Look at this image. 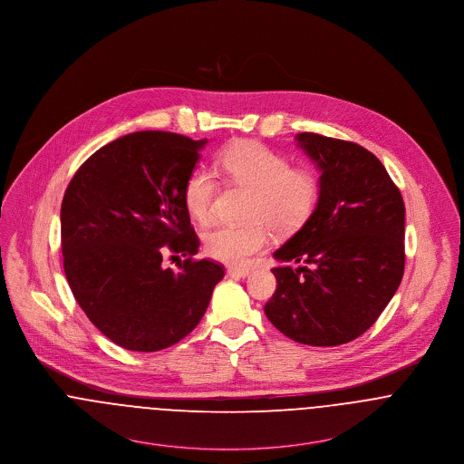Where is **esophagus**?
<instances>
[{
    "instance_id": "esophagus-1",
    "label": "esophagus",
    "mask_w": 464,
    "mask_h": 464,
    "mask_svg": "<svg viewBox=\"0 0 464 464\" xmlns=\"http://www.w3.org/2000/svg\"><path fill=\"white\" fill-rule=\"evenodd\" d=\"M227 275L233 276V278H246L250 275V270H246V268H229Z\"/></svg>"
}]
</instances>
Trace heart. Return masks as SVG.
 I'll return each mask as SVG.
<instances>
[{
	"mask_svg": "<svg viewBox=\"0 0 464 464\" xmlns=\"http://www.w3.org/2000/svg\"><path fill=\"white\" fill-rule=\"evenodd\" d=\"M227 179L250 189L244 224H218L205 233V252L231 266L246 265L261 252L270 231L289 233L298 229L312 214L319 180L314 171L291 168L280 152L259 141H242L229 147L218 160ZM218 184L212 169H192L184 186V201L192 218L205 224L214 214Z\"/></svg>",
	"mask_w": 464,
	"mask_h": 464,
	"instance_id": "heart-1",
	"label": "heart"
}]
</instances>
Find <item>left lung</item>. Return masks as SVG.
I'll list each match as a JSON object with an SVG mask.
<instances>
[{
    "label": "left lung",
    "mask_w": 464,
    "mask_h": 464,
    "mask_svg": "<svg viewBox=\"0 0 464 464\" xmlns=\"http://www.w3.org/2000/svg\"><path fill=\"white\" fill-rule=\"evenodd\" d=\"M321 169L319 199L300 229L275 250L276 289L265 304L291 340L334 347L379 319L405 270V205L383 164L354 141L296 135Z\"/></svg>",
    "instance_id": "8db88e82"
}]
</instances>
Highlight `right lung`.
Here are the masks:
<instances>
[{
	"label": "right lung",
	"mask_w": 464,
	"mask_h": 464,
	"mask_svg": "<svg viewBox=\"0 0 464 464\" xmlns=\"http://www.w3.org/2000/svg\"><path fill=\"white\" fill-rule=\"evenodd\" d=\"M207 138L137 131L96 150L61 205V248L70 289L113 343L156 353L188 336L205 315L224 266L192 259L199 238L184 186ZM164 251L188 255L179 273Z\"/></svg>",
	"instance_id": "right-lung-1"
}]
</instances>
